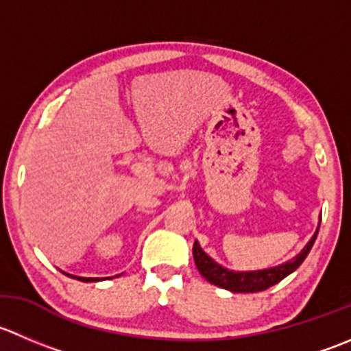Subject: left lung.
<instances>
[{"instance_id":"left-lung-1","label":"left lung","mask_w":351,"mask_h":351,"mask_svg":"<svg viewBox=\"0 0 351 351\" xmlns=\"http://www.w3.org/2000/svg\"><path fill=\"white\" fill-rule=\"evenodd\" d=\"M319 226L315 230L314 237L307 241L302 252L298 255H295L290 261L283 262L280 266L267 267V269H258V271H231L223 267L221 264H217L213 257L206 254L200 247L199 241L195 240L193 243V261H195V266L199 269V273L209 281L210 285H216V287L224 288L228 291H233V293H257V291H264L267 288L274 287L276 283H280L281 280L288 276V274L293 273L295 269L300 267L302 262L305 261V257L311 252L312 245H314L315 238H317Z\"/></svg>"}]
</instances>
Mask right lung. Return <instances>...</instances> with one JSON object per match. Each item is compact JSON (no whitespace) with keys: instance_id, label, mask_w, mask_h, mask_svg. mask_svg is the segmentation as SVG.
I'll return each instance as SVG.
<instances>
[{"instance_id":"add662e5","label":"right lung","mask_w":351,"mask_h":351,"mask_svg":"<svg viewBox=\"0 0 351 351\" xmlns=\"http://www.w3.org/2000/svg\"><path fill=\"white\" fill-rule=\"evenodd\" d=\"M66 276L75 278V280H78V281H84V283H89V281H101V278H82V276H73V274H66Z\"/></svg>"}]
</instances>
